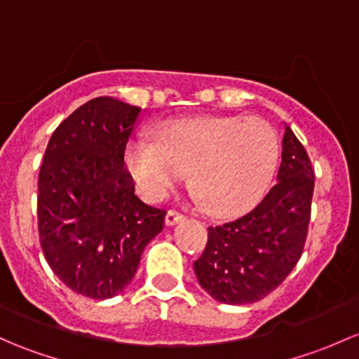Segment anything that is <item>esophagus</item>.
I'll return each instance as SVG.
<instances>
[{"instance_id":"34e87169","label":"esophagus","mask_w":359,"mask_h":359,"mask_svg":"<svg viewBox=\"0 0 359 359\" xmlns=\"http://www.w3.org/2000/svg\"><path fill=\"white\" fill-rule=\"evenodd\" d=\"M184 218L186 217H184L182 213H179L177 210H170L167 213V218H165V222H167V225H175L179 224V222H182Z\"/></svg>"}]
</instances>
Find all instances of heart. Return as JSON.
<instances>
[{
    "instance_id": "b5f03b06",
    "label": "heart",
    "mask_w": 359,
    "mask_h": 359,
    "mask_svg": "<svg viewBox=\"0 0 359 359\" xmlns=\"http://www.w3.org/2000/svg\"><path fill=\"white\" fill-rule=\"evenodd\" d=\"M277 134L269 123L243 116H187L168 122L160 142L135 139L127 165L148 194H165L191 172V187L213 213L249 205L273 173Z\"/></svg>"
}]
</instances>
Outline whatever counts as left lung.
<instances>
[{
  "instance_id": "obj_1",
  "label": "left lung",
  "mask_w": 359,
  "mask_h": 359,
  "mask_svg": "<svg viewBox=\"0 0 359 359\" xmlns=\"http://www.w3.org/2000/svg\"><path fill=\"white\" fill-rule=\"evenodd\" d=\"M313 187L306 149L284 123L277 184L244 217L208 229L194 262L199 285L225 304L256 303L277 289L303 255Z\"/></svg>"
}]
</instances>
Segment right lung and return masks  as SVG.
I'll return each mask as SVG.
<instances>
[{
    "label": "right lung",
    "mask_w": 359,
    "mask_h": 359,
    "mask_svg": "<svg viewBox=\"0 0 359 359\" xmlns=\"http://www.w3.org/2000/svg\"><path fill=\"white\" fill-rule=\"evenodd\" d=\"M142 110L94 97L53 132L39 172L41 248L74 292L108 299L134 278L167 211L135 196L126 149Z\"/></svg>",
    "instance_id": "obj_1"
}]
</instances>
